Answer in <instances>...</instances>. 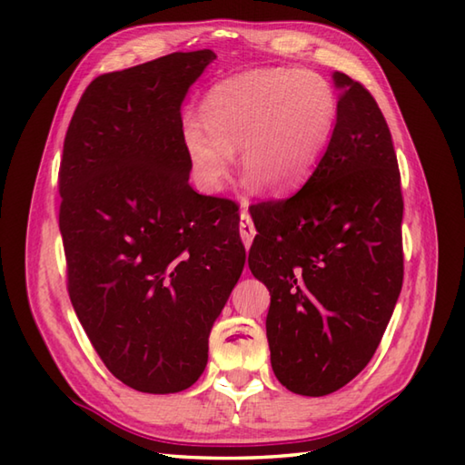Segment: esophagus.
<instances>
[{
    "label": "esophagus",
    "instance_id": "34e87169",
    "mask_svg": "<svg viewBox=\"0 0 465 465\" xmlns=\"http://www.w3.org/2000/svg\"><path fill=\"white\" fill-rule=\"evenodd\" d=\"M240 235L245 248H250L253 238H255V225L252 222V215L248 210H242L240 213Z\"/></svg>",
    "mask_w": 465,
    "mask_h": 465
}]
</instances>
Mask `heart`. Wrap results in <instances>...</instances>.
I'll list each match as a JSON object with an SVG mask.
<instances>
[{
  "label": "heart",
  "instance_id": "b5f03b06",
  "mask_svg": "<svg viewBox=\"0 0 465 465\" xmlns=\"http://www.w3.org/2000/svg\"><path fill=\"white\" fill-rule=\"evenodd\" d=\"M338 94L312 69L265 67L227 77L205 95L202 115L182 127L193 180L217 193L240 150L250 183L283 195L312 180L338 122Z\"/></svg>",
  "mask_w": 465,
  "mask_h": 465
}]
</instances>
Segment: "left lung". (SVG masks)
Listing matches in <instances>:
<instances>
[{"instance_id": "8db88e82", "label": "left lung", "mask_w": 465, "mask_h": 465, "mask_svg": "<svg viewBox=\"0 0 465 465\" xmlns=\"http://www.w3.org/2000/svg\"><path fill=\"white\" fill-rule=\"evenodd\" d=\"M338 122L318 170L282 202L250 210L252 273L268 285L275 378L328 396L373 358L403 282V197L390 127L371 94L335 72Z\"/></svg>"}]
</instances>
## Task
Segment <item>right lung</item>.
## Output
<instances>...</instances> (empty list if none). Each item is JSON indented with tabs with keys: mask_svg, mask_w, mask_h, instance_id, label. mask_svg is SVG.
I'll return each instance as SVG.
<instances>
[{
	"mask_svg": "<svg viewBox=\"0 0 465 465\" xmlns=\"http://www.w3.org/2000/svg\"><path fill=\"white\" fill-rule=\"evenodd\" d=\"M215 59L175 52L87 85L59 165L67 292L105 368L145 393L187 390L238 283L230 200L190 185L182 102Z\"/></svg>",
	"mask_w": 465,
	"mask_h": 465,
	"instance_id": "1",
	"label": "right lung"
}]
</instances>
